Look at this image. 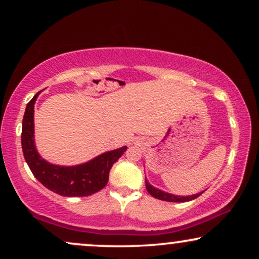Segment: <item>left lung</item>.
Listing matches in <instances>:
<instances>
[{
  "label": "left lung",
  "mask_w": 259,
  "mask_h": 259,
  "mask_svg": "<svg viewBox=\"0 0 259 259\" xmlns=\"http://www.w3.org/2000/svg\"><path fill=\"white\" fill-rule=\"evenodd\" d=\"M145 184H146V190L147 192L151 194L152 197L157 198V199H160V200H165V201H172V203H183V201H190V200H193L196 199L200 196L201 193H197V194H193V196H187V197H180V196H175V194H171V193H167V192H164V191H160L158 189H155L152 185H150V183L147 182L146 179H145Z\"/></svg>",
  "instance_id": "obj_1"
}]
</instances>
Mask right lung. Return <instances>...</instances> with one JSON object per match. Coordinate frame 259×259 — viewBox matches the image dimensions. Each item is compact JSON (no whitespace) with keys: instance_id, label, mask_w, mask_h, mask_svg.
Masks as SVG:
<instances>
[{"instance_id":"right-lung-1","label":"right lung","mask_w":259,"mask_h":259,"mask_svg":"<svg viewBox=\"0 0 259 259\" xmlns=\"http://www.w3.org/2000/svg\"><path fill=\"white\" fill-rule=\"evenodd\" d=\"M38 94L40 92L28 102L21 134L24 159L35 178L48 190L63 197H86L104 189L107 185L113 164L118 161L127 147L106 152L93 160L77 166L66 167L49 164L40 157L34 144V104Z\"/></svg>"}]
</instances>
